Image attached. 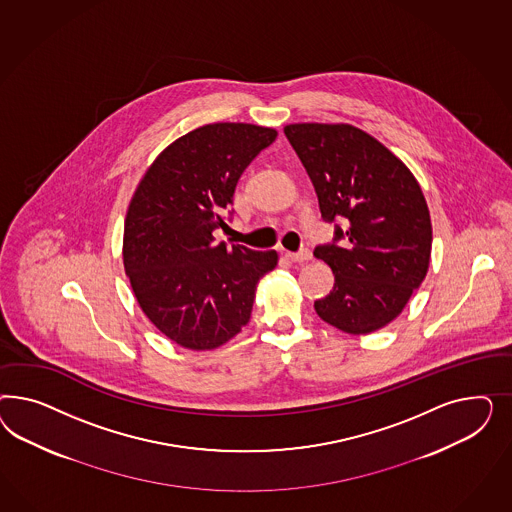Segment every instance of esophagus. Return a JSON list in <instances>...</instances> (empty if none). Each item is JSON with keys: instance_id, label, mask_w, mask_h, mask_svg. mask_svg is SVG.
<instances>
[{"instance_id": "34e87169", "label": "esophagus", "mask_w": 512, "mask_h": 512, "mask_svg": "<svg viewBox=\"0 0 512 512\" xmlns=\"http://www.w3.org/2000/svg\"><path fill=\"white\" fill-rule=\"evenodd\" d=\"M285 257L289 259V261H293V263H306V261H310L311 257V251L310 249H300V251H287L285 253Z\"/></svg>"}]
</instances>
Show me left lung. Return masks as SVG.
<instances>
[{"mask_svg": "<svg viewBox=\"0 0 512 512\" xmlns=\"http://www.w3.org/2000/svg\"><path fill=\"white\" fill-rule=\"evenodd\" d=\"M283 131L315 187L321 216L334 225V240L313 251L336 279L315 311L347 334L379 330L402 313L428 272L432 221L419 182L353 125L291 124Z\"/></svg>", "mask_w": 512, "mask_h": 512, "instance_id": "8db88e82", "label": "left lung"}]
</instances>
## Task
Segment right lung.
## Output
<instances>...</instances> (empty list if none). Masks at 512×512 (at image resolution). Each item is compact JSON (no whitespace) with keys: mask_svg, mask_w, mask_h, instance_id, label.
<instances>
[{"mask_svg":"<svg viewBox=\"0 0 512 512\" xmlns=\"http://www.w3.org/2000/svg\"><path fill=\"white\" fill-rule=\"evenodd\" d=\"M276 137L261 125H202L159 154L131 199L125 274L146 317L186 349H216L248 325L257 283L278 264L276 251L214 238L242 172Z\"/></svg>","mask_w":512,"mask_h":512,"instance_id":"add662e5","label":"right lung"}]
</instances>
